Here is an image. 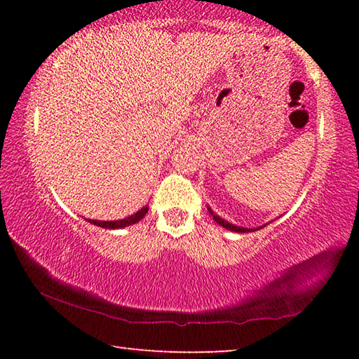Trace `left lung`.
<instances>
[{
    "instance_id": "1",
    "label": "left lung",
    "mask_w": 359,
    "mask_h": 359,
    "mask_svg": "<svg viewBox=\"0 0 359 359\" xmlns=\"http://www.w3.org/2000/svg\"><path fill=\"white\" fill-rule=\"evenodd\" d=\"M208 210H209V214L212 215V218H214V220L220 224V226H223L224 229H228V231H233V233H252V231H258V229H261V228H264L266 224H263V226H258V228H244V226H238V224H233V223H229V222H226L224 220V218H222L220 215H217L214 210H212L209 205H208Z\"/></svg>"
}]
</instances>
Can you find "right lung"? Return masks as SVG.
I'll return each instance as SVG.
<instances>
[{"label":"right lung","instance_id":"right-lung-1","mask_svg":"<svg viewBox=\"0 0 359 359\" xmlns=\"http://www.w3.org/2000/svg\"><path fill=\"white\" fill-rule=\"evenodd\" d=\"M149 212V205H144L141 210H137L136 214H133L126 218H121V220H111V222H104V220H92V218H85V220L90 222L92 224H96L100 228H106V229H121L126 226H131L137 222H141L142 218L145 217V214Z\"/></svg>","mask_w":359,"mask_h":359}]
</instances>
